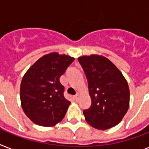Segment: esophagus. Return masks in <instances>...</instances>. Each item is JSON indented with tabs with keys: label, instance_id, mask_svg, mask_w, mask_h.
Instances as JSON below:
<instances>
[{
	"label": "esophagus",
	"instance_id": "esophagus-1",
	"mask_svg": "<svg viewBox=\"0 0 149 149\" xmlns=\"http://www.w3.org/2000/svg\"><path fill=\"white\" fill-rule=\"evenodd\" d=\"M79 93H77L76 95L73 96V99H74L75 100H76V101H77V100H79Z\"/></svg>",
	"mask_w": 149,
	"mask_h": 149
}]
</instances>
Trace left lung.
I'll use <instances>...</instances> for the list:
<instances>
[{
  "mask_svg": "<svg viewBox=\"0 0 149 149\" xmlns=\"http://www.w3.org/2000/svg\"><path fill=\"white\" fill-rule=\"evenodd\" d=\"M78 61L86 75L91 97V106L84 111L86 121L99 130L114 127L129 107L130 92L126 79L104 56H81Z\"/></svg>",
  "mask_w": 149,
  "mask_h": 149,
  "instance_id": "left-lung-1",
  "label": "left lung"
}]
</instances>
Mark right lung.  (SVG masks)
Listing matches in <instances>:
<instances>
[{
	"instance_id": "add662e5",
	"label": "right lung",
	"mask_w": 149,
	"mask_h": 149,
	"mask_svg": "<svg viewBox=\"0 0 149 149\" xmlns=\"http://www.w3.org/2000/svg\"><path fill=\"white\" fill-rule=\"evenodd\" d=\"M74 58L56 52L37 60L22 78L20 98L27 117L35 124L49 127L65 117L70 101L64 97L59 78Z\"/></svg>"
}]
</instances>
